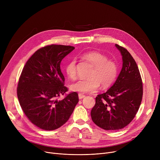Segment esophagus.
<instances>
[{"label": "esophagus", "mask_w": 160, "mask_h": 160, "mask_svg": "<svg viewBox=\"0 0 160 160\" xmlns=\"http://www.w3.org/2000/svg\"><path fill=\"white\" fill-rule=\"evenodd\" d=\"M85 97H86L85 95H83V94H82V93H79V94H78L79 99H82V98H84Z\"/></svg>", "instance_id": "1"}]
</instances>
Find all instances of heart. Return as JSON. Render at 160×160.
Wrapping results in <instances>:
<instances>
[{
	"label": "heart",
	"instance_id": "1",
	"mask_svg": "<svg viewBox=\"0 0 160 160\" xmlns=\"http://www.w3.org/2000/svg\"><path fill=\"white\" fill-rule=\"evenodd\" d=\"M83 57L94 66L89 73L90 78L80 79L72 83L71 89L78 93H88L96 91L100 85L103 88L112 86L118 74L117 63L113 60H108L106 55L96 51L86 52L83 54ZM76 64L77 60L73 58L67 63L65 67L66 74L71 79H75L77 77Z\"/></svg>",
	"mask_w": 160,
	"mask_h": 160
}]
</instances>
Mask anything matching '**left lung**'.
<instances>
[{"mask_svg":"<svg viewBox=\"0 0 160 160\" xmlns=\"http://www.w3.org/2000/svg\"><path fill=\"white\" fill-rule=\"evenodd\" d=\"M122 58V67L113 85L98 95L91 119L106 130L124 128L135 117L142 97V83L136 61L128 50L115 44Z\"/></svg>","mask_w":160,"mask_h":160,"instance_id":"left-lung-1","label":"left lung"}]
</instances>
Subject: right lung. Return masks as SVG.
Segmentation results:
<instances>
[{"label":"right lung","instance_id":"right-lung-1","mask_svg":"<svg viewBox=\"0 0 160 160\" xmlns=\"http://www.w3.org/2000/svg\"><path fill=\"white\" fill-rule=\"evenodd\" d=\"M74 49L62 45L41 48L28 59L22 71L17 88L19 102L30 121L41 129L61 127L78 102L77 92L58 99L68 91L64 86L60 63Z\"/></svg>","mask_w":160,"mask_h":160}]
</instances>
